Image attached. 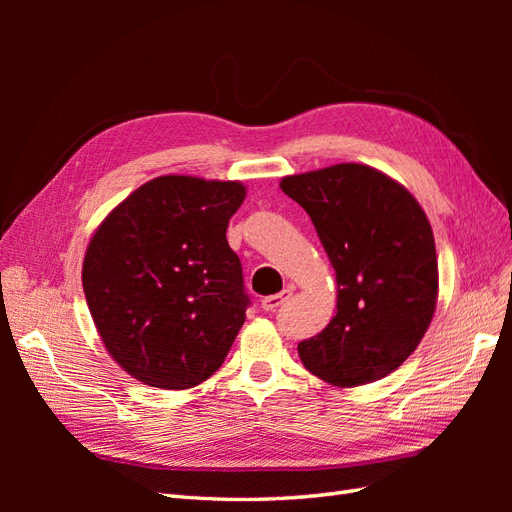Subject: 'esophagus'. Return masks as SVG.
I'll use <instances>...</instances> for the list:
<instances>
[{
	"instance_id": "obj_1",
	"label": "esophagus",
	"mask_w": 512,
	"mask_h": 512,
	"mask_svg": "<svg viewBox=\"0 0 512 512\" xmlns=\"http://www.w3.org/2000/svg\"><path fill=\"white\" fill-rule=\"evenodd\" d=\"M290 294H292V290H282V292H277V294H271V297H265V299L260 301V307L265 309V312H275L277 307H280L282 303H286L290 299Z\"/></svg>"
}]
</instances>
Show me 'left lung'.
Segmentation results:
<instances>
[{
  "label": "left lung",
  "instance_id": "8db88e82",
  "mask_svg": "<svg viewBox=\"0 0 512 512\" xmlns=\"http://www.w3.org/2000/svg\"><path fill=\"white\" fill-rule=\"evenodd\" d=\"M280 188L312 218L337 280V314L299 344L303 365L344 389L389 376L436 312L438 258L425 211L365 164L290 175Z\"/></svg>",
  "mask_w": 512,
  "mask_h": 512
}]
</instances>
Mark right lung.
I'll use <instances>...</instances> for the list:
<instances>
[{
	"label": "right lung",
	"mask_w": 512,
	"mask_h": 512,
	"mask_svg": "<svg viewBox=\"0 0 512 512\" xmlns=\"http://www.w3.org/2000/svg\"><path fill=\"white\" fill-rule=\"evenodd\" d=\"M239 181L164 175L119 203L91 237L83 290L108 354L143 384L183 391L218 371L250 297L228 220Z\"/></svg>",
	"instance_id": "obj_1"
}]
</instances>
